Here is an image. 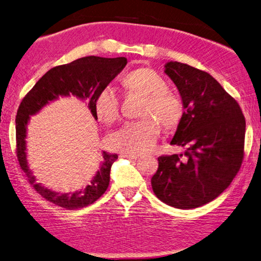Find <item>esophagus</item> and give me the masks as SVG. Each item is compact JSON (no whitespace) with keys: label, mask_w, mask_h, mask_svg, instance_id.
<instances>
[{"label":"esophagus","mask_w":261,"mask_h":261,"mask_svg":"<svg viewBox=\"0 0 261 261\" xmlns=\"http://www.w3.org/2000/svg\"><path fill=\"white\" fill-rule=\"evenodd\" d=\"M122 158H126V159H132V160H136L139 158V154H135V153H122L121 154Z\"/></svg>","instance_id":"esophagus-1"}]
</instances>
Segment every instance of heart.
Wrapping results in <instances>:
<instances>
[{
    "label": "heart",
    "mask_w": 261,
    "mask_h": 261,
    "mask_svg": "<svg viewBox=\"0 0 261 261\" xmlns=\"http://www.w3.org/2000/svg\"><path fill=\"white\" fill-rule=\"evenodd\" d=\"M121 83L127 92L145 98L140 116L146 118L126 123L113 132L108 143L112 148L124 153H143L155 145L160 132L158 120L167 129H173L179 124L184 115L182 102L178 96L169 91L162 75L150 68L131 70L121 79ZM93 107L97 117L107 124L114 123L120 115V102L111 88H103L98 92Z\"/></svg>",
    "instance_id": "heart-1"
}]
</instances>
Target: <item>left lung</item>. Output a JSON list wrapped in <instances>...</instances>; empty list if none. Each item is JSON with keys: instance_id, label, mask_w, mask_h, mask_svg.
<instances>
[{"instance_id": "left-lung-1", "label": "left lung", "mask_w": 261, "mask_h": 261, "mask_svg": "<svg viewBox=\"0 0 261 261\" xmlns=\"http://www.w3.org/2000/svg\"><path fill=\"white\" fill-rule=\"evenodd\" d=\"M164 73L176 84L185 110L170 145L186 150L158 159L151 188L165 204L194 209L219 196L239 172L245 118L209 73L178 61L165 64Z\"/></svg>"}]
</instances>
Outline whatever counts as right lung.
<instances>
[{"label": "right lung", "mask_w": 261, "mask_h": 261, "mask_svg": "<svg viewBox=\"0 0 261 261\" xmlns=\"http://www.w3.org/2000/svg\"><path fill=\"white\" fill-rule=\"evenodd\" d=\"M124 57L101 58L90 56L57 66L48 70L22 99L16 116L17 156L22 171L25 172L35 191L54 204L73 210L92 204L100 197L110 185L112 164L117 160V154L102 151V162L87 186L74 193H59L44 187L30 169L27 161V127L31 116H34L49 103L64 97H75L88 105L94 120H98L93 102L98 92L106 88L117 74L125 67Z\"/></svg>", "instance_id": "1"}]
</instances>
